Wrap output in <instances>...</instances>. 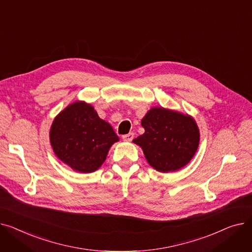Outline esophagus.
<instances>
[{
	"label": "esophagus",
	"instance_id": "34e87169",
	"mask_svg": "<svg viewBox=\"0 0 252 252\" xmlns=\"http://www.w3.org/2000/svg\"><path fill=\"white\" fill-rule=\"evenodd\" d=\"M133 137H134V133H128V134L122 136L124 141H131L133 139Z\"/></svg>",
	"mask_w": 252,
	"mask_h": 252
}]
</instances>
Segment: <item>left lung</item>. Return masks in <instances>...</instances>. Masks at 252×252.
I'll list each match as a JSON object with an SVG mask.
<instances>
[{"label":"left lung","instance_id":"1","mask_svg":"<svg viewBox=\"0 0 252 252\" xmlns=\"http://www.w3.org/2000/svg\"><path fill=\"white\" fill-rule=\"evenodd\" d=\"M144 133L133 140L157 171L170 173L185 167L194 157L200 139L193 117L154 107L141 120Z\"/></svg>","mask_w":252,"mask_h":252}]
</instances>
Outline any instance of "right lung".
I'll list each match as a JSON object with an SVG mask.
<instances>
[{
	"label": "right lung",
	"mask_w": 252,
	"mask_h": 252,
	"mask_svg": "<svg viewBox=\"0 0 252 252\" xmlns=\"http://www.w3.org/2000/svg\"><path fill=\"white\" fill-rule=\"evenodd\" d=\"M50 141L59 159L72 170L87 174L102 165L119 137L91 103L77 100L56 116Z\"/></svg>",
	"instance_id": "1"
}]
</instances>
